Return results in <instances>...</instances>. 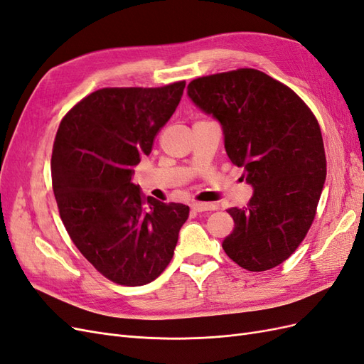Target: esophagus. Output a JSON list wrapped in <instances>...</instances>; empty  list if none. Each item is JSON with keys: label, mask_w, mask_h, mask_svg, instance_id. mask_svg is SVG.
I'll use <instances>...</instances> for the list:
<instances>
[{"label": "esophagus", "mask_w": 364, "mask_h": 364, "mask_svg": "<svg viewBox=\"0 0 364 364\" xmlns=\"http://www.w3.org/2000/svg\"><path fill=\"white\" fill-rule=\"evenodd\" d=\"M191 209L196 213H205V211H214L217 209V205L214 203H205V202H194L191 205Z\"/></svg>", "instance_id": "1"}]
</instances>
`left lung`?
<instances>
[{"label": "left lung", "instance_id": "obj_1", "mask_svg": "<svg viewBox=\"0 0 364 364\" xmlns=\"http://www.w3.org/2000/svg\"><path fill=\"white\" fill-rule=\"evenodd\" d=\"M188 95L220 121L230 162L253 186L247 206L228 209L226 255L250 272L279 266L311 228L325 183L317 118L287 85L253 68L199 77Z\"/></svg>", "mask_w": 364, "mask_h": 364}]
</instances>
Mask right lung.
I'll return each mask as SVG.
<instances>
[{
    "label": "right lung",
    "instance_id": "1",
    "mask_svg": "<svg viewBox=\"0 0 364 364\" xmlns=\"http://www.w3.org/2000/svg\"><path fill=\"white\" fill-rule=\"evenodd\" d=\"M185 80L159 87H103L60 121L51 156L59 214L75 247L119 285L155 281L170 264L183 203H162L132 183L158 132L183 94Z\"/></svg>",
    "mask_w": 364,
    "mask_h": 364
}]
</instances>
